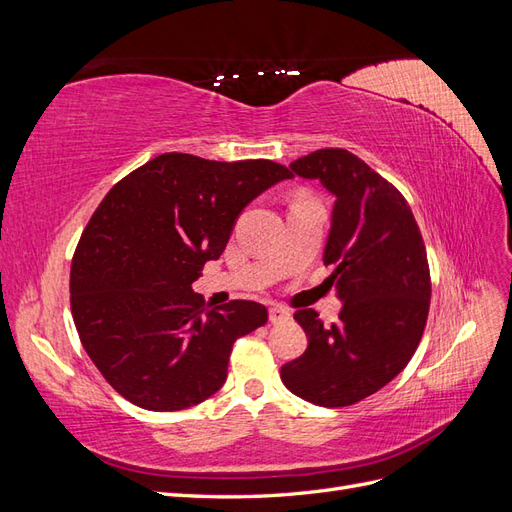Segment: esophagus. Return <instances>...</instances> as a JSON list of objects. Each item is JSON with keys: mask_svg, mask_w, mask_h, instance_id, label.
<instances>
[{"mask_svg": "<svg viewBox=\"0 0 512 512\" xmlns=\"http://www.w3.org/2000/svg\"><path fill=\"white\" fill-rule=\"evenodd\" d=\"M290 318V312L288 309H284L282 305H273L269 309V320L275 324V322H282V320H288Z\"/></svg>", "mask_w": 512, "mask_h": 512, "instance_id": "1", "label": "esophagus"}]
</instances>
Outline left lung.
<instances>
[{
  "instance_id": "8db88e82",
  "label": "left lung",
  "mask_w": 512,
  "mask_h": 512,
  "mask_svg": "<svg viewBox=\"0 0 512 512\" xmlns=\"http://www.w3.org/2000/svg\"><path fill=\"white\" fill-rule=\"evenodd\" d=\"M335 196L324 265L342 301L324 327L314 309L294 314L307 350L282 367L297 397L324 408L352 406L389 384L416 352L431 282L421 230L397 188L346 149H318L290 164Z\"/></svg>"
}]
</instances>
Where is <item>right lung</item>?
<instances>
[{
  "label": "right lung",
  "mask_w": 512,
  "mask_h": 512,
  "mask_svg": "<svg viewBox=\"0 0 512 512\" xmlns=\"http://www.w3.org/2000/svg\"><path fill=\"white\" fill-rule=\"evenodd\" d=\"M290 177L271 160L173 151L104 196L76 245L70 305L89 359L121 397L175 412L222 389L232 344L267 322V307L207 309L192 284L222 256L241 211Z\"/></svg>",
  "instance_id": "right-lung-1"
}]
</instances>
